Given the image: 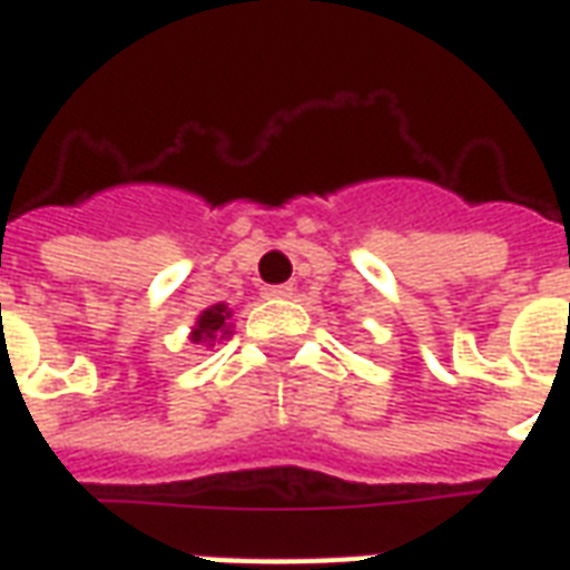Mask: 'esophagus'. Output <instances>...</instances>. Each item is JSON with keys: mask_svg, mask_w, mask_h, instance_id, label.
Segmentation results:
<instances>
[{"mask_svg": "<svg viewBox=\"0 0 570 570\" xmlns=\"http://www.w3.org/2000/svg\"><path fill=\"white\" fill-rule=\"evenodd\" d=\"M263 295H266V298H289V295H293V284L266 286V289H263Z\"/></svg>", "mask_w": 570, "mask_h": 570, "instance_id": "34e87169", "label": "esophagus"}]
</instances>
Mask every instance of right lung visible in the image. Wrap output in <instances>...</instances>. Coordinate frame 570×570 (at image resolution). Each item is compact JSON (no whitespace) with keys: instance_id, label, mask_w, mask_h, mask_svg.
Wrapping results in <instances>:
<instances>
[{"instance_id":"obj_1","label":"right lung","mask_w":570,"mask_h":570,"mask_svg":"<svg viewBox=\"0 0 570 570\" xmlns=\"http://www.w3.org/2000/svg\"><path fill=\"white\" fill-rule=\"evenodd\" d=\"M227 316H230V311H227L224 304H215V307L204 311L200 313V320H197L195 331H191V340H195V343H206V340L213 343L218 334H222V337L224 334H230V331H227Z\"/></svg>"}]
</instances>
